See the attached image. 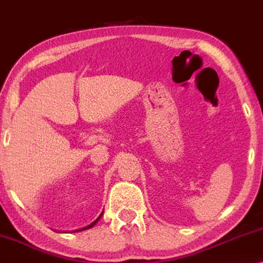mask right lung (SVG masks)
<instances>
[{"instance_id":"right-lung-1","label":"right lung","mask_w":263,"mask_h":263,"mask_svg":"<svg viewBox=\"0 0 263 263\" xmlns=\"http://www.w3.org/2000/svg\"><path fill=\"white\" fill-rule=\"evenodd\" d=\"M100 217H102V214H100V215H99V217H98V218H97V219H96V220H95V221H93L91 225L86 226V228H84V229H81V230H78V231H82V230H87V229H91V228H93V226H95V225L97 224V221H98V220H99V219H100Z\"/></svg>"}]
</instances>
